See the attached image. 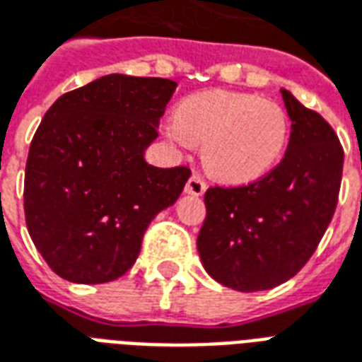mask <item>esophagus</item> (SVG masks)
Masks as SVG:
<instances>
[{"instance_id":"34e87169","label":"esophagus","mask_w":362,"mask_h":362,"mask_svg":"<svg viewBox=\"0 0 362 362\" xmlns=\"http://www.w3.org/2000/svg\"><path fill=\"white\" fill-rule=\"evenodd\" d=\"M207 189V182L203 180L199 174H192L189 180L186 182V192L192 195H203Z\"/></svg>"}]
</instances>
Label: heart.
Here are the masks:
<instances>
[{"instance_id": "heart-1", "label": "heart", "mask_w": 362, "mask_h": 362, "mask_svg": "<svg viewBox=\"0 0 362 362\" xmlns=\"http://www.w3.org/2000/svg\"><path fill=\"white\" fill-rule=\"evenodd\" d=\"M288 132V115L278 103L228 90L189 95L167 122V136L176 144H203L205 167L224 182H249L269 173Z\"/></svg>"}]
</instances>
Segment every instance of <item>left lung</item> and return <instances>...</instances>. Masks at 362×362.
<instances>
[{
  "instance_id": "8db88e82",
  "label": "left lung",
  "mask_w": 362,
  "mask_h": 362,
  "mask_svg": "<svg viewBox=\"0 0 362 362\" xmlns=\"http://www.w3.org/2000/svg\"><path fill=\"white\" fill-rule=\"evenodd\" d=\"M291 120L284 159L263 178L205 192L202 263L238 291L272 290L303 269L338 205L344 147L334 128L280 90Z\"/></svg>"
}]
</instances>
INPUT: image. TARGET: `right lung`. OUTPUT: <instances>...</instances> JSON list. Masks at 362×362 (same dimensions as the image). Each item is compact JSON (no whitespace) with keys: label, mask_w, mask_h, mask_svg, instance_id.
<instances>
[{"label":"right lung","mask_w":362,"mask_h":362,"mask_svg":"<svg viewBox=\"0 0 362 362\" xmlns=\"http://www.w3.org/2000/svg\"><path fill=\"white\" fill-rule=\"evenodd\" d=\"M176 86L107 74L63 93L40 122L24 170V216L61 278L103 284L122 276L149 222L182 194L188 167L157 168L144 159Z\"/></svg>","instance_id":"obj_1"}]
</instances>
